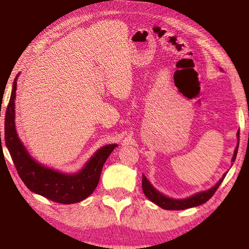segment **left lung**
Returning a JSON list of instances; mask_svg holds the SVG:
<instances>
[{
	"instance_id": "1",
	"label": "left lung",
	"mask_w": 249,
	"mask_h": 249,
	"mask_svg": "<svg viewBox=\"0 0 249 249\" xmlns=\"http://www.w3.org/2000/svg\"><path fill=\"white\" fill-rule=\"evenodd\" d=\"M237 136H238V142H239V132H237ZM237 150H238V145L236 146L235 151H234V156H233V158H231L233 161H235V159H236ZM225 176H226V174L223 175L220 181H218V182L214 185L213 188H211L210 190L199 192V193H196V195L192 196L190 197H187V199H183V200H175V199H170V197L162 196L161 193H159L157 190H155V188L149 183V181L147 180V178L144 175H142V192H144V195L148 197L151 202H154L155 204L159 205L160 208H162L165 210H184V209L193 208V206L201 205V204L205 203L208 200H210L211 197L213 196L214 193H215L218 187H220L222 181L224 180Z\"/></svg>"
}]
</instances>
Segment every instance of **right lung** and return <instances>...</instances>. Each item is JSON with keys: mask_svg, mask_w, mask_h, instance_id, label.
I'll list each match as a JSON object with an SVG mask.
<instances>
[{"mask_svg": "<svg viewBox=\"0 0 249 249\" xmlns=\"http://www.w3.org/2000/svg\"><path fill=\"white\" fill-rule=\"evenodd\" d=\"M18 74L5 112L4 140L19 178L32 192L62 204L78 203L89 196L99 183L104 162L116 144L107 145L94 154L83 169L74 175H66L36 162L25 149L15 130V98ZM1 135V134H0Z\"/></svg>", "mask_w": 249, "mask_h": 249, "instance_id": "obj_1", "label": "right lung"}]
</instances>
